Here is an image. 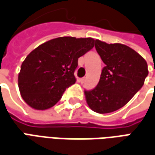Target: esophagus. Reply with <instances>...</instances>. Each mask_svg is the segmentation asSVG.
Segmentation results:
<instances>
[{
	"instance_id": "esophagus-1",
	"label": "esophagus",
	"mask_w": 155,
	"mask_h": 155,
	"mask_svg": "<svg viewBox=\"0 0 155 155\" xmlns=\"http://www.w3.org/2000/svg\"><path fill=\"white\" fill-rule=\"evenodd\" d=\"M80 81H81V83H84V81H85V77H83L80 79Z\"/></svg>"
}]
</instances>
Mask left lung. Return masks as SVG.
Returning a JSON list of instances; mask_svg holds the SVG:
<instances>
[{"label": "left lung", "mask_w": 155, "mask_h": 155, "mask_svg": "<svg viewBox=\"0 0 155 155\" xmlns=\"http://www.w3.org/2000/svg\"><path fill=\"white\" fill-rule=\"evenodd\" d=\"M95 49L105 66L97 86L84 91L89 107L99 114L122 108L143 86L149 74L145 60L125 45L95 40Z\"/></svg>", "instance_id": "1"}]
</instances>
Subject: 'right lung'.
Here are the masks:
<instances>
[{
  "label": "right lung",
  "instance_id": "right-lung-1",
  "mask_svg": "<svg viewBox=\"0 0 155 155\" xmlns=\"http://www.w3.org/2000/svg\"><path fill=\"white\" fill-rule=\"evenodd\" d=\"M94 45L93 38L63 36L32 51L23 61L18 75L19 90L25 103L39 110L54 106L64 91L75 83L78 59Z\"/></svg>",
  "mask_w": 155,
  "mask_h": 155
}]
</instances>
